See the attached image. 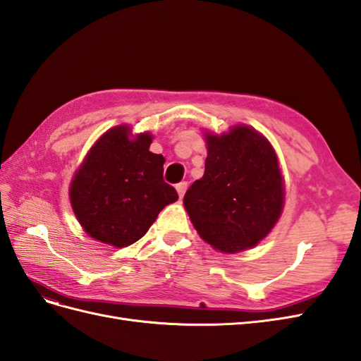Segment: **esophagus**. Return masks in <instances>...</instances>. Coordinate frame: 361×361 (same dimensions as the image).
I'll return each mask as SVG.
<instances>
[{
    "label": "esophagus",
    "instance_id": "esophagus-1",
    "mask_svg": "<svg viewBox=\"0 0 361 361\" xmlns=\"http://www.w3.org/2000/svg\"><path fill=\"white\" fill-rule=\"evenodd\" d=\"M187 188H188V183L187 182H180V183L176 185V190H178L179 197H183V194H185V191H187Z\"/></svg>",
    "mask_w": 361,
    "mask_h": 361
}]
</instances>
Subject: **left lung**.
I'll list each match as a JSON object with an SVG mask.
<instances>
[{"label":"left lung","instance_id":"obj_1","mask_svg":"<svg viewBox=\"0 0 361 361\" xmlns=\"http://www.w3.org/2000/svg\"><path fill=\"white\" fill-rule=\"evenodd\" d=\"M203 178L185 192L183 204L207 244L224 253L256 245L279 220L283 180L274 150L253 128L206 135Z\"/></svg>","mask_w":361,"mask_h":361}]
</instances>
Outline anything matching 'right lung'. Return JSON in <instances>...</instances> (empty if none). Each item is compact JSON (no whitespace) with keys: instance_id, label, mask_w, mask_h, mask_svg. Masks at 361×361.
<instances>
[{"instance_id":"obj_1","label":"right lung","mask_w":361,"mask_h":361,"mask_svg":"<svg viewBox=\"0 0 361 361\" xmlns=\"http://www.w3.org/2000/svg\"><path fill=\"white\" fill-rule=\"evenodd\" d=\"M152 138H129V128L105 133L87 155L71 185L73 212L84 231L114 247L134 244L158 214L178 200L164 180L162 155L149 150Z\"/></svg>"}]
</instances>
